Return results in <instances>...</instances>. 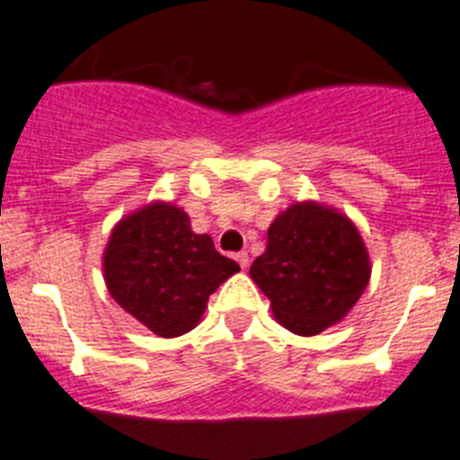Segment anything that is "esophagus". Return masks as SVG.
<instances>
[{"label":"esophagus","mask_w":460,"mask_h":460,"mask_svg":"<svg viewBox=\"0 0 460 460\" xmlns=\"http://www.w3.org/2000/svg\"><path fill=\"white\" fill-rule=\"evenodd\" d=\"M234 260H237L242 270H246V267H249V253H246V251H239V253L234 255Z\"/></svg>","instance_id":"obj_1"}]
</instances>
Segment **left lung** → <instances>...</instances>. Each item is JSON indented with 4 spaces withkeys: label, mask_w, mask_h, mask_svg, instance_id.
<instances>
[{
    "label": "left lung",
    "mask_w": 460,
    "mask_h": 460,
    "mask_svg": "<svg viewBox=\"0 0 460 460\" xmlns=\"http://www.w3.org/2000/svg\"><path fill=\"white\" fill-rule=\"evenodd\" d=\"M251 279L274 318L299 336L341 323L371 279V260L350 218L318 202H295L267 230Z\"/></svg>",
    "instance_id": "8db88e82"
}]
</instances>
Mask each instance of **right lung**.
<instances>
[{
	"instance_id": "add662e5",
	"label": "right lung",
	"mask_w": 460,
	"mask_h": 460,
	"mask_svg": "<svg viewBox=\"0 0 460 460\" xmlns=\"http://www.w3.org/2000/svg\"><path fill=\"white\" fill-rule=\"evenodd\" d=\"M234 271L237 262L218 253L209 234H195L189 214L170 202L121 218L103 253L112 299L164 339L200 323L209 295Z\"/></svg>"
}]
</instances>
